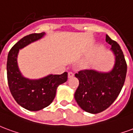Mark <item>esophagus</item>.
<instances>
[{"instance_id":"1","label":"esophagus","mask_w":133,"mask_h":133,"mask_svg":"<svg viewBox=\"0 0 133 133\" xmlns=\"http://www.w3.org/2000/svg\"><path fill=\"white\" fill-rule=\"evenodd\" d=\"M74 76V74L72 72V71H69V73H68V77L69 78H71V77H73Z\"/></svg>"}]
</instances>
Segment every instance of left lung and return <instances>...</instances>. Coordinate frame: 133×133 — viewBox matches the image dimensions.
<instances>
[{
	"label": "left lung",
	"mask_w": 133,
	"mask_h": 133,
	"mask_svg": "<svg viewBox=\"0 0 133 133\" xmlns=\"http://www.w3.org/2000/svg\"><path fill=\"white\" fill-rule=\"evenodd\" d=\"M105 41L111 45L116 63L109 73L96 71H79L75 76L79 85L74 94L78 105L88 113H98L107 109L117 98L125 83L127 63L120 45L106 35Z\"/></svg>",
	"instance_id": "1"
}]
</instances>
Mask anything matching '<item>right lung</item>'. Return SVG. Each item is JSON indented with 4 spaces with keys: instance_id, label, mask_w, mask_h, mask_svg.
<instances>
[{
    "instance_id": "right-lung-1",
    "label": "right lung",
    "mask_w": 133,
    "mask_h": 133,
    "mask_svg": "<svg viewBox=\"0 0 133 133\" xmlns=\"http://www.w3.org/2000/svg\"><path fill=\"white\" fill-rule=\"evenodd\" d=\"M44 32L32 33L24 37L9 51L7 61L8 84L12 97L27 110L37 111L50 105L56 95L59 85L67 81V72L60 75H49L38 80H30L22 76L17 63L19 49L36 41Z\"/></svg>"
}]
</instances>
